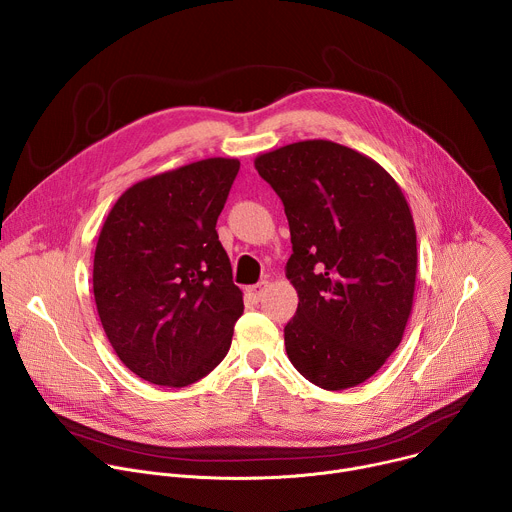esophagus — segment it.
<instances>
[{
    "label": "esophagus",
    "instance_id": "obj_1",
    "mask_svg": "<svg viewBox=\"0 0 512 512\" xmlns=\"http://www.w3.org/2000/svg\"><path fill=\"white\" fill-rule=\"evenodd\" d=\"M267 287H269V281H259V283H255V285L249 287V294L253 296L255 302H259V300H263Z\"/></svg>",
    "mask_w": 512,
    "mask_h": 512
}]
</instances>
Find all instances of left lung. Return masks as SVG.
Masks as SVG:
<instances>
[{"mask_svg": "<svg viewBox=\"0 0 512 512\" xmlns=\"http://www.w3.org/2000/svg\"><path fill=\"white\" fill-rule=\"evenodd\" d=\"M283 202L285 277L298 312L283 330L302 377L326 391L371 379L401 344L413 308L417 235L401 186L346 145L306 139L255 158Z\"/></svg>", "mask_w": 512, "mask_h": 512, "instance_id": "8db88e82", "label": "left lung"}]
</instances>
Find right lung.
Here are the masks:
<instances>
[{
    "label": "right lung",
    "mask_w": 512,
    "mask_h": 512,
    "mask_svg": "<svg viewBox=\"0 0 512 512\" xmlns=\"http://www.w3.org/2000/svg\"><path fill=\"white\" fill-rule=\"evenodd\" d=\"M237 158H206L127 188L101 229L93 294L125 367L154 385L186 387L221 362L243 314L216 221Z\"/></svg>",
    "instance_id": "add662e5"
}]
</instances>
